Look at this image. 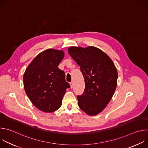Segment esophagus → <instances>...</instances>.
<instances>
[{
    "instance_id": "obj_1",
    "label": "esophagus",
    "mask_w": 148,
    "mask_h": 148,
    "mask_svg": "<svg viewBox=\"0 0 148 148\" xmlns=\"http://www.w3.org/2000/svg\"><path fill=\"white\" fill-rule=\"evenodd\" d=\"M70 87H71V88H73V86H74V83H73V81H72V82H71L70 83Z\"/></svg>"
}]
</instances>
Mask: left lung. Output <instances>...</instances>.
Listing matches in <instances>:
<instances>
[{
    "mask_svg": "<svg viewBox=\"0 0 148 148\" xmlns=\"http://www.w3.org/2000/svg\"><path fill=\"white\" fill-rule=\"evenodd\" d=\"M70 56L80 67L85 89L77 96L79 107L88 115H95L107 107L117 86L118 72L112 60L92 46L70 47Z\"/></svg>",
    "mask_w": 148,
    "mask_h": 148,
    "instance_id": "8db88e82",
    "label": "left lung"
}]
</instances>
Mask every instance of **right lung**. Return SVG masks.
<instances>
[{"label": "right lung", "instance_id": "obj_1", "mask_svg": "<svg viewBox=\"0 0 148 148\" xmlns=\"http://www.w3.org/2000/svg\"><path fill=\"white\" fill-rule=\"evenodd\" d=\"M62 50L47 49L38 54L27 67L23 75L25 92L34 106L45 112L57 110L70 88L65 73L58 66L64 58Z\"/></svg>", "mask_w": 148, "mask_h": 148}]
</instances>
